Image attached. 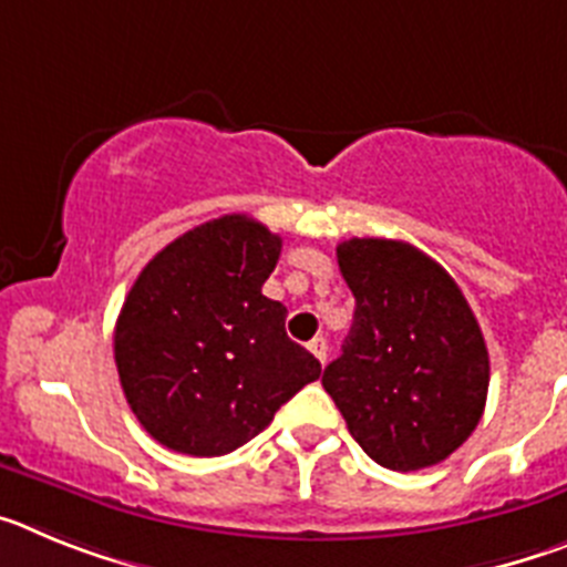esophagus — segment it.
Here are the masks:
<instances>
[{"label": "esophagus", "instance_id": "obj_1", "mask_svg": "<svg viewBox=\"0 0 567 567\" xmlns=\"http://www.w3.org/2000/svg\"><path fill=\"white\" fill-rule=\"evenodd\" d=\"M309 352L320 360V363H327V354H329V343L327 338H312L309 340Z\"/></svg>", "mask_w": 567, "mask_h": 567}]
</instances>
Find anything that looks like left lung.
Listing matches in <instances>:
<instances>
[{
    "instance_id": "1",
    "label": "left lung",
    "mask_w": 567,
    "mask_h": 567,
    "mask_svg": "<svg viewBox=\"0 0 567 567\" xmlns=\"http://www.w3.org/2000/svg\"><path fill=\"white\" fill-rule=\"evenodd\" d=\"M338 267L354 320L323 389L383 468L443 463L477 429L488 394V349L468 300L405 240L349 238Z\"/></svg>"
}]
</instances>
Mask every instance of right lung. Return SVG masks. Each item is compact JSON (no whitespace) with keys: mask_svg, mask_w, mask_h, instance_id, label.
I'll list each match as a JSON object with an SVG mask.
<instances>
[{"mask_svg":"<svg viewBox=\"0 0 567 567\" xmlns=\"http://www.w3.org/2000/svg\"><path fill=\"white\" fill-rule=\"evenodd\" d=\"M278 255L280 235L224 215L167 244L124 298L113 334L124 398L173 452H235L320 378L287 338V307L260 292Z\"/></svg>","mask_w":567,"mask_h":567,"instance_id":"obj_1","label":"right lung"}]
</instances>
